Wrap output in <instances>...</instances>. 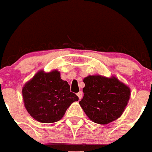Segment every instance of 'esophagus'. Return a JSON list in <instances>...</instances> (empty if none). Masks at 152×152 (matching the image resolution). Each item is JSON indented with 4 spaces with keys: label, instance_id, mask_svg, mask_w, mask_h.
<instances>
[{
    "label": "esophagus",
    "instance_id": "esophagus-1",
    "mask_svg": "<svg viewBox=\"0 0 152 152\" xmlns=\"http://www.w3.org/2000/svg\"><path fill=\"white\" fill-rule=\"evenodd\" d=\"M77 97H78V99H82V98H83V92H82V91H80V92H78V93L77 94Z\"/></svg>",
    "mask_w": 152,
    "mask_h": 152
}]
</instances>
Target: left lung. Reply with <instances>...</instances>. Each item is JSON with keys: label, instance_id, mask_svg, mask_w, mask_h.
I'll list each match as a JSON object with an SVG mask.
<instances>
[{"label": "left lung", "instance_id": "obj_1", "mask_svg": "<svg viewBox=\"0 0 152 152\" xmlns=\"http://www.w3.org/2000/svg\"><path fill=\"white\" fill-rule=\"evenodd\" d=\"M84 96L79 104L94 123L108 124L118 119L125 110L131 89L115 77L89 75L83 79Z\"/></svg>", "mask_w": 152, "mask_h": 152}]
</instances>
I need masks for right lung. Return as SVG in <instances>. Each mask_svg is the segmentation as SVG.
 <instances>
[{
  "label": "right lung",
  "instance_id": "obj_1",
  "mask_svg": "<svg viewBox=\"0 0 152 152\" xmlns=\"http://www.w3.org/2000/svg\"><path fill=\"white\" fill-rule=\"evenodd\" d=\"M23 102L29 115L40 123L51 124L59 121L67 108L78 97L70 92L66 81L61 78L60 72L39 70L24 85Z\"/></svg>",
  "mask_w": 152,
  "mask_h": 152
}]
</instances>
